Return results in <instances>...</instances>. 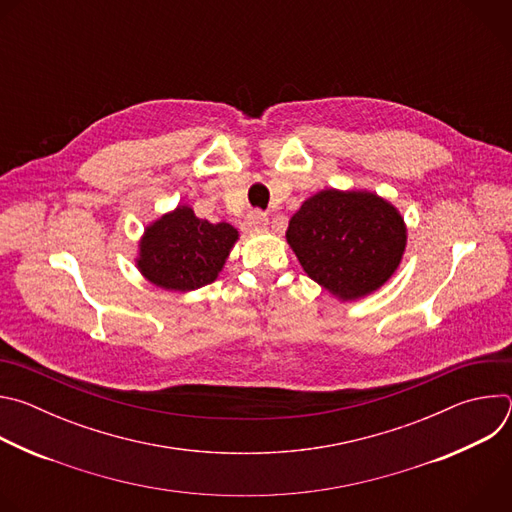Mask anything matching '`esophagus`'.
<instances>
[{"mask_svg":"<svg viewBox=\"0 0 512 512\" xmlns=\"http://www.w3.org/2000/svg\"><path fill=\"white\" fill-rule=\"evenodd\" d=\"M267 225H269L267 216L263 212H259V210H251L245 216V221H243L245 233H263L267 229Z\"/></svg>","mask_w":512,"mask_h":512,"instance_id":"obj_1","label":"esophagus"}]
</instances>
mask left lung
<instances>
[{"label": "left lung", "instance_id": "8db88e82", "mask_svg": "<svg viewBox=\"0 0 512 512\" xmlns=\"http://www.w3.org/2000/svg\"><path fill=\"white\" fill-rule=\"evenodd\" d=\"M285 239L310 279L336 300L356 302L375 294L401 265L407 225L377 192L326 188L302 202Z\"/></svg>", "mask_w": 512, "mask_h": 512}]
</instances>
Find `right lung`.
Listing matches in <instances>:
<instances>
[{
    "mask_svg": "<svg viewBox=\"0 0 512 512\" xmlns=\"http://www.w3.org/2000/svg\"><path fill=\"white\" fill-rule=\"evenodd\" d=\"M239 231L231 223H208L188 204H178L143 229L135 267L166 291H194L223 271Z\"/></svg>",
    "mask_w": 512,
    "mask_h": 512,
    "instance_id": "right-lung-1",
    "label": "right lung"
}]
</instances>
